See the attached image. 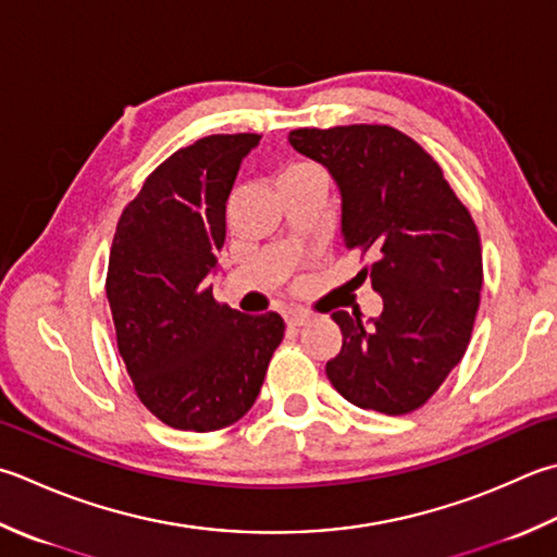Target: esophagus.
Instances as JSON below:
<instances>
[{"label":"esophagus","mask_w":557,"mask_h":557,"mask_svg":"<svg viewBox=\"0 0 557 557\" xmlns=\"http://www.w3.org/2000/svg\"><path fill=\"white\" fill-rule=\"evenodd\" d=\"M285 319H287V323H289V325H307V323L313 319V315H311L309 311L292 309V311H287Z\"/></svg>","instance_id":"esophagus-1"}]
</instances>
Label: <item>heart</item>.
I'll list each match as a JSON object with an SVG mask.
<instances>
[{
  "instance_id": "obj_1",
  "label": "heart",
  "mask_w": 557,
  "mask_h": 557,
  "mask_svg": "<svg viewBox=\"0 0 557 557\" xmlns=\"http://www.w3.org/2000/svg\"><path fill=\"white\" fill-rule=\"evenodd\" d=\"M315 169L313 166H309V163H304V161H292V163H287V166H282L280 171H277V185L280 183H285V181H289V178H297V176H304V173H313Z\"/></svg>"
}]
</instances>
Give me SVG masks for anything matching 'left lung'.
<instances>
[{"mask_svg": "<svg viewBox=\"0 0 557 557\" xmlns=\"http://www.w3.org/2000/svg\"><path fill=\"white\" fill-rule=\"evenodd\" d=\"M299 154L323 163L343 195L345 246L374 253L362 275L384 299L379 319L335 311L343 347L331 384L384 416L422 408L471 343L481 304V236L440 163L391 125L299 127Z\"/></svg>", "mask_w": 557, "mask_h": 557, "instance_id": "left-lung-1", "label": "left lung"}]
</instances>
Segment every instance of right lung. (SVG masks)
Returning a JSON list of instances; mask_svg holds the SVG:
<instances>
[{"label":"right lung","mask_w":557,"mask_h":557,"mask_svg":"<svg viewBox=\"0 0 557 557\" xmlns=\"http://www.w3.org/2000/svg\"><path fill=\"white\" fill-rule=\"evenodd\" d=\"M260 135H210L159 163L120 214L106 297L117 352L151 416L214 432L253 406L285 335L280 313L246 315L214 299L207 272L242 159Z\"/></svg>","instance_id":"obj_1"}]
</instances>
